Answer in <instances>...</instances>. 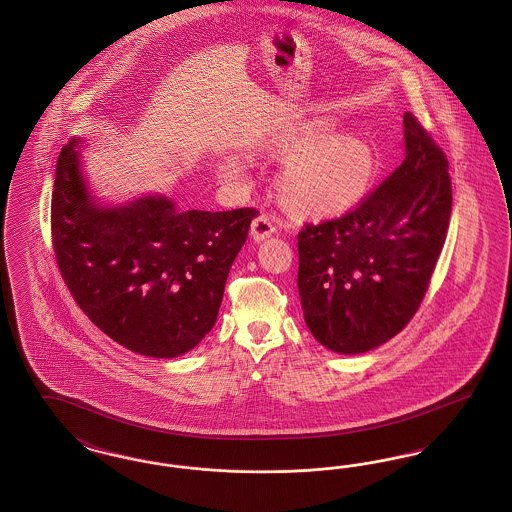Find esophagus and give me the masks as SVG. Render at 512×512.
<instances>
[{
  "instance_id": "esophagus-1",
  "label": "esophagus",
  "mask_w": 512,
  "mask_h": 512,
  "mask_svg": "<svg viewBox=\"0 0 512 512\" xmlns=\"http://www.w3.org/2000/svg\"><path fill=\"white\" fill-rule=\"evenodd\" d=\"M274 232H276L274 220L270 219L268 215H261V217H257V219L251 222V238H253L255 242L267 240Z\"/></svg>"
}]
</instances>
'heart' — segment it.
Masks as SVG:
<instances>
[{
    "instance_id": "heart-1",
    "label": "heart",
    "mask_w": 512,
    "mask_h": 512,
    "mask_svg": "<svg viewBox=\"0 0 512 512\" xmlns=\"http://www.w3.org/2000/svg\"><path fill=\"white\" fill-rule=\"evenodd\" d=\"M261 151L284 161L276 176L280 203L301 219H336L365 197L376 176V155L365 140L338 134L336 122L322 117L293 122L274 132ZM224 178L245 182L251 165L226 155Z\"/></svg>"
}]
</instances>
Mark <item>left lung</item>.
Instances as JSON below:
<instances>
[{"label": "left lung", "instance_id": "8db88e82", "mask_svg": "<svg viewBox=\"0 0 512 512\" xmlns=\"http://www.w3.org/2000/svg\"><path fill=\"white\" fill-rule=\"evenodd\" d=\"M405 159L345 217L299 232L297 288L318 343L359 355L413 318L438 263L451 217L449 163L411 113Z\"/></svg>", "mask_w": 512, "mask_h": 512}]
</instances>
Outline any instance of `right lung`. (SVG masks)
<instances>
[{"mask_svg":"<svg viewBox=\"0 0 512 512\" xmlns=\"http://www.w3.org/2000/svg\"><path fill=\"white\" fill-rule=\"evenodd\" d=\"M74 136L61 149L51 199L59 270L80 309L126 349L172 359L217 322L230 267L255 209L180 211L169 195L105 203Z\"/></svg>","mask_w":512,"mask_h":512,"instance_id":"1","label":"right lung"}]
</instances>
